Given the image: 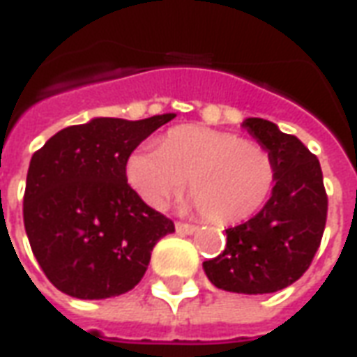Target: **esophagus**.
Wrapping results in <instances>:
<instances>
[{
	"instance_id": "34e87169",
	"label": "esophagus",
	"mask_w": 357,
	"mask_h": 357,
	"mask_svg": "<svg viewBox=\"0 0 357 357\" xmlns=\"http://www.w3.org/2000/svg\"><path fill=\"white\" fill-rule=\"evenodd\" d=\"M176 231L179 233V235H193L195 231H197V227L191 224H183V222H178L176 224Z\"/></svg>"
}]
</instances>
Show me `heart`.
<instances>
[{
    "instance_id": "obj_1",
    "label": "heart",
    "mask_w": 357,
    "mask_h": 357,
    "mask_svg": "<svg viewBox=\"0 0 357 357\" xmlns=\"http://www.w3.org/2000/svg\"><path fill=\"white\" fill-rule=\"evenodd\" d=\"M191 204L220 225L255 216L268 199L275 168L268 151L255 141L202 126H176L158 149H135L126 162V178L143 201L162 208L183 189Z\"/></svg>"
}]
</instances>
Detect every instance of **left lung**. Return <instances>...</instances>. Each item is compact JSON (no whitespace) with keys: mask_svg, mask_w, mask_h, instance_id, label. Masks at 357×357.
Segmentation results:
<instances>
[{"mask_svg":"<svg viewBox=\"0 0 357 357\" xmlns=\"http://www.w3.org/2000/svg\"><path fill=\"white\" fill-rule=\"evenodd\" d=\"M243 128L271 155L275 185L255 218L225 229L224 252L202 268L222 291L268 294L310 268L325 229L327 193L317 156L298 137L264 118H247Z\"/></svg>","mask_w":357,"mask_h":357,"instance_id":"1","label":"left lung"}]
</instances>
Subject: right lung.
I'll list each match as a JSON object with an SVG mask.
<instances>
[{"mask_svg":"<svg viewBox=\"0 0 357 357\" xmlns=\"http://www.w3.org/2000/svg\"><path fill=\"white\" fill-rule=\"evenodd\" d=\"M174 116L93 118L57 132L32 155L24 229L40 268L61 292L101 300L132 291L153 247L176 231L126 178L133 149Z\"/></svg>","mask_w":357,"mask_h":357,"instance_id":"add662e5","label":"right lung"}]
</instances>
